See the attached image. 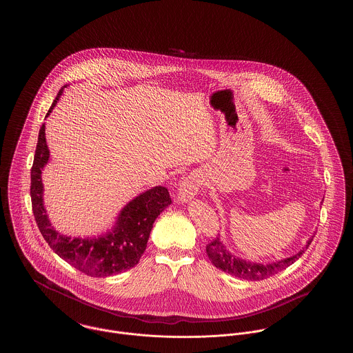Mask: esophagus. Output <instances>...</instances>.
Instances as JSON below:
<instances>
[{
	"label": "esophagus",
	"mask_w": 353,
	"mask_h": 353,
	"mask_svg": "<svg viewBox=\"0 0 353 353\" xmlns=\"http://www.w3.org/2000/svg\"><path fill=\"white\" fill-rule=\"evenodd\" d=\"M200 189V179L196 173L186 176L179 188V201L181 203L192 201Z\"/></svg>",
	"instance_id": "obj_1"
}]
</instances>
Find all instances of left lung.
Instances as JSON below:
<instances>
[{"label":"left lung","mask_w":353,"mask_h":353,"mask_svg":"<svg viewBox=\"0 0 353 353\" xmlns=\"http://www.w3.org/2000/svg\"><path fill=\"white\" fill-rule=\"evenodd\" d=\"M312 239H314V236L310 238L302 250L296 252L295 255L281 259V261L271 262L268 265H263L259 262H250V261L236 256L233 252H230L226 249L225 243L221 241V238L219 236L214 238L206 246V254H208L209 259L212 261V263L217 269L222 270L236 278L245 279V281H262V279H266L269 276L275 275L276 272L285 270L290 265H292L296 259H299V256L302 255L304 250H307V248L312 242Z\"/></svg>","instance_id":"left-lung-1"}]
</instances>
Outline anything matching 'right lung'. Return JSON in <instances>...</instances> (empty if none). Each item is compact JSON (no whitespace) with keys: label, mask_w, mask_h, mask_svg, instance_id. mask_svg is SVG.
Masks as SVG:
<instances>
[{"label":"right lung","mask_w":353,"mask_h":353,"mask_svg":"<svg viewBox=\"0 0 353 353\" xmlns=\"http://www.w3.org/2000/svg\"><path fill=\"white\" fill-rule=\"evenodd\" d=\"M66 85L59 90L46 118L54 110ZM49 160L50 151L46 144L45 124H42L32 167L30 196L34 219L51 249L72 268L95 278L115 275L134 268L145 252L153 222L172 203L168 189L159 185L136 196L120 210L111 230L99 236L71 238L55 230L45 209L42 169Z\"/></svg>","instance_id":"right-lung-1"}]
</instances>
